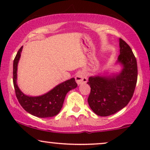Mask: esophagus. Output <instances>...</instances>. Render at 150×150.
Masks as SVG:
<instances>
[{"label":"esophagus","mask_w":150,"mask_h":150,"mask_svg":"<svg viewBox=\"0 0 150 150\" xmlns=\"http://www.w3.org/2000/svg\"><path fill=\"white\" fill-rule=\"evenodd\" d=\"M76 81L78 85H82V84L86 83L87 82V76L84 71H79L76 75Z\"/></svg>","instance_id":"34e87169"}]
</instances>
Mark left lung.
<instances>
[{
  "mask_svg": "<svg viewBox=\"0 0 150 150\" xmlns=\"http://www.w3.org/2000/svg\"><path fill=\"white\" fill-rule=\"evenodd\" d=\"M120 54L117 63L123 68L118 74L89 78L91 87L88 103L98 115L106 117L116 113L130 101L136 87L138 70L137 59L130 47L120 39Z\"/></svg>",
  "mask_w": 150,
  "mask_h": 150,
  "instance_id": "8db88e82",
  "label": "left lung"
}]
</instances>
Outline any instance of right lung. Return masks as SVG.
Listing matches in <instances>:
<instances>
[{"label": "right lung", "instance_id": "right-lung-1", "mask_svg": "<svg viewBox=\"0 0 150 150\" xmlns=\"http://www.w3.org/2000/svg\"><path fill=\"white\" fill-rule=\"evenodd\" d=\"M22 50V46L17 52L13 65V86L18 102L26 112L34 116L47 118L57 115L62 108L67 92L77 87L75 79L72 78L59 84L42 96L36 97L26 96L20 91L17 85L18 63L21 56Z\"/></svg>", "mask_w": 150, "mask_h": 150}]
</instances>
